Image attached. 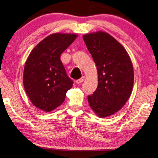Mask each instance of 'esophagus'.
Instances as JSON below:
<instances>
[{
	"mask_svg": "<svg viewBox=\"0 0 158 158\" xmlns=\"http://www.w3.org/2000/svg\"><path fill=\"white\" fill-rule=\"evenodd\" d=\"M84 80H85V77L84 76H82V77H81V78H79V79H77V80H76V82L77 84H80V83H81L82 82H83L84 81Z\"/></svg>",
	"mask_w": 158,
	"mask_h": 158,
	"instance_id": "1",
	"label": "esophagus"
}]
</instances>
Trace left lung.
<instances>
[{
  "label": "left lung",
  "instance_id": "1",
  "mask_svg": "<svg viewBox=\"0 0 158 158\" xmlns=\"http://www.w3.org/2000/svg\"><path fill=\"white\" fill-rule=\"evenodd\" d=\"M82 38L98 72V86L87 97L89 104L99 117H108L120 110L130 97L132 63L123 46L108 33L98 31Z\"/></svg>",
  "mask_w": 158,
  "mask_h": 158
}]
</instances>
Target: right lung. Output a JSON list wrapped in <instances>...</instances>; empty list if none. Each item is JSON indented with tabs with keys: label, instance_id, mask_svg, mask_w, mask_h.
Returning <instances> with one entry per match:
<instances>
[{
	"label": "right lung",
	"instance_id": "add662e5",
	"mask_svg": "<svg viewBox=\"0 0 158 158\" xmlns=\"http://www.w3.org/2000/svg\"><path fill=\"white\" fill-rule=\"evenodd\" d=\"M77 36L75 33H53L40 41L28 55L23 83L31 102L39 109L45 112L55 109L73 86L60 56Z\"/></svg>",
	"mask_w": 158,
	"mask_h": 158
}]
</instances>
